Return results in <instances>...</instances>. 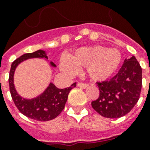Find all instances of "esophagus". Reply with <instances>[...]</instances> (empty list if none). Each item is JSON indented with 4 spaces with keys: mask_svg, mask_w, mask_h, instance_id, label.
I'll use <instances>...</instances> for the list:
<instances>
[{
    "mask_svg": "<svg viewBox=\"0 0 150 150\" xmlns=\"http://www.w3.org/2000/svg\"><path fill=\"white\" fill-rule=\"evenodd\" d=\"M77 86L79 87H80V88H82V89H86V88H87V87L89 86V84H87V83H82V82H79V83H78Z\"/></svg>",
    "mask_w": 150,
    "mask_h": 150,
    "instance_id": "obj_1",
    "label": "esophagus"
}]
</instances>
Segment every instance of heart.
I'll use <instances>...</instances> for the list:
<instances>
[{
	"label": "heart",
	"mask_w": 150,
	"mask_h": 150,
	"mask_svg": "<svg viewBox=\"0 0 150 150\" xmlns=\"http://www.w3.org/2000/svg\"><path fill=\"white\" fill-rule=\"evenodd\" d=\"M121 61V54L117 49H108L103 46L82 47L68 55L61 62V69L74 73L77 68H84L88 76L95 81H103L111 76Z\"/></svg>",
	"instance_id": "b5f03b06"
}]
</instances>
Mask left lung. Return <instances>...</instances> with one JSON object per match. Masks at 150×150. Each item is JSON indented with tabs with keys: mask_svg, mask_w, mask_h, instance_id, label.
Segmentation results:
<instances>
[{
	"mask_svg": "<svg viewBox=\"0 0 150 150\" xmlns=\"http://www.w3.org/2000/svg\"><path fill=\"white\" fill-rule=\"evenodd\" d=\"M96 84L100 96L92 102L93 108L104 117L118 118L129 113L139 99L142 68L132 56L125 60L115 76Z\"/></svg>",
	"mask_w": 150,
	"mask_h": 150,
	"instance_id": "8db88e82",
	"label": "left lung"
}]
</instances>
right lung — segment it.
Masks as SVG:
<instances>
[{"instance_id": "obj_1", "label": "right lung", "mask_w": 150, "mask_h": 150, "mask_svg": "<svg viewBox=\"0 0 150 150\" xmlns=\"http://www.w3.org/2000/svg\"><path fill=\"white\" fill-rule=\"evenodd\" d=\"M30 58L48 59L46 52L38 50L33 53L25 54L13 61L9 73V87L12 100L21 113L36 121H47L53 120L61 114L64 108L71 89L76 86V82L65 89H58L52 82L43 93L33 99H25L18 93L14 85V74L17 66L22 61ZM50 66L56 67L53 62Z\"/></svg>"}]
</instances>
